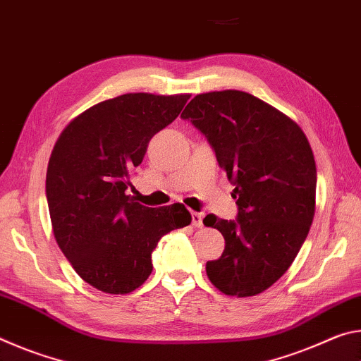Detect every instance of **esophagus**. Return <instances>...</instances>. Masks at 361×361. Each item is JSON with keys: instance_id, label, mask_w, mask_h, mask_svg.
<instances>
[{"instance_id": "34e87169", "label": "esophagus", "mask_w": 361, "mask_h": 361, "mask_svg": "<svg viewBox=\"0 0 361 361\" xmlns=\"http://www.w3.org/2000/svg\"><path fill=\"white\" fill-rule=\"evenodd\" d=\"M202 219H204L202 213H197V212H192L191 213V223H192L194 228H202V226H204Z\"/></svg>"}]
</instances>
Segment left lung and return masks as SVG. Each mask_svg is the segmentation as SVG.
Segmentation results:
<instances>
[{"label":"left lung","mask_w":361,"mask_h":361,"mask_svg":"<svg viewBox=\"0 0 361 361\" xmlns=\"http://www.w3.org/2000/svg\"><path fill=\"white\" fill-rule=\"evenodd\" d=\"M181 118L207 138L235 185V219L204 218L224 237V252L207 262V276L224 295H258L288 271L312 224L310 145L296 122L240 90L194 97Z\"/></svg>","instance_id":"1"}]
</instances>
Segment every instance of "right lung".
Wrapping results in <instances>:
<instances>
[{
	"instance_id": "obj_1",
	"label": "right lung",
	"mask_w": 361,
	"mask_h": 361,
	"mask_svg": "<svg viewBox=\"0 0 361 361\" xmlns=\"http://www.w3.org/2000/svg\"><path fill=\"white\" fill-rule=\"evenodd\" d=\"M189 95L126 94L73 119L49 159L54 235L84 282L111 295L138 288L162 235L191 223L185 205H140L126 194L149 140L178 118Z\"/></svg>"
}]
</instances>
